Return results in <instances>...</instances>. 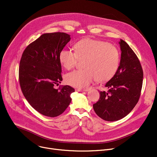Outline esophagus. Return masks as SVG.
<instances>
[{"label":"esophagus","instance_id":"obj_1","mask_svg":"<svg viewBox=\"0 0 157 157\" xmlns=\"http://www.w3.org/2000/svg\"><path fill=\"white\" fill-rule=\"evenodd\" d=\"M76 92H86V90H85V89H79V88H77L76 89Z\"/></svg>","mask_w":157,"mask_h":157}]
</instances>
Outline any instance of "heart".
Segmentation results:
<instances>
[{"label":"heart","mask_w":157,"mask_h":157,"mask_svg":"<svg viewBox=\"0 0 157 157\" xmlns=\"http://www.w3.org/2000/svg\"><path fill=\"white\" fill-rule=\"evenodd\" d=\"M74 52L63 49L59 53L62 67L69 70L84 60L83 71H74L65 76L67 85L79 88L88 87L95 79L98 82L109 80L116 74L120 64V54L114 46L102 40L90 38L79 40L74 46Z\"/></svg>","instance_id":"1"}]
</instances>
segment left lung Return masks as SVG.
Returning <instances> with one entry per match:
<instances>
[{"label":"left lung","mask_w":157,"mask_h":157,"mask_svg":"<svg viewBox=\"0 0 157 157\" xmlns=\"http://www.w3.org/2000/svg\"><path fill=\"white\" fill-rule=\"evenodd\" d=\"M121 59L114 76L105 85L108 91L100 92L93 105L95 113L102 119L114 121L126 117L137 104L143 80V71L137 55L122 39L119 41Z\"/></svg>","instance_id":"1"}]
</instances>
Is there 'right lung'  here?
<instances>
[{"label": "right lung", "instance_id": "1", "mask_svg": "<svg viewBox=\"0 0 157 157\" xmlns=\"http://www.w3.org/2000/svg\"><path fill=\"white\" fill-rule=\"evenodd\" d=\"M70 40L66 33H46L30 43L21 56L19 81L22 93L33 108L46 117L59 116L72 100V87L54 88L62 81L59 53Z\"/></svg>", "mask_w": 157, "mask_h": 157}]
</instances>
